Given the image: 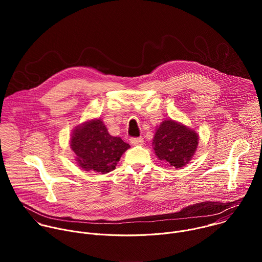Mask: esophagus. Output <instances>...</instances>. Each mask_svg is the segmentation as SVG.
I'll list each match as a JSON object with an SVG mask.
<instances>
[{"mask_svg":"<svg viewBox=\"0 0 262 262\" xmlns=\"http://www.w3.org/2000/svg\"><path fill=\"white\" fill-rule=\"evenodd\" d=\"M129 141H130V144L134 146H140V145H143V143H144V139L142 137L130 138Z\"/></svg>","mask_w":262,"mask_h":262,"instance_id":"1","label":"esophagus"}]
</instances>
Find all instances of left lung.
<instances>
[{"mask_svg":"<svg viewBox=\"0 0 262 262\" xmlns=\"http://www.w3.org/2000/svg\"><path fill=\"white\" fill-rule=\"evenodd\" d=\"M198 141L195 130L174 120H165L156 132L152 146L160 161L179 169L192 160Z\"/></svg>","mask_w":262,"mask_h":262,"instance_id":"left-lung-1","label":"left lung"}]
</instances>
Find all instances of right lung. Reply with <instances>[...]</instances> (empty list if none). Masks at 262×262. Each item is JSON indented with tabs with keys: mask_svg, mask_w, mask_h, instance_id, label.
I'll return each instance as SVG.
<instances>
[{
	"mask_svg": "<svg viewBox=\"0 0 262 262\" xmlns=\"http://www.w3.org/2000/svg\"><path fill=\"white\" fill-rule=\"evenodd\" d=\"M70 147L83 170L105 174L116 168L130 146L121 138L111 136L100 119H93L74 128Z\"/></svg>",
	"mask_w": 262,
	"mask_h": 262,
	"instance_id": "add662e5",
	"label": "right lung"
}]
</instances>
